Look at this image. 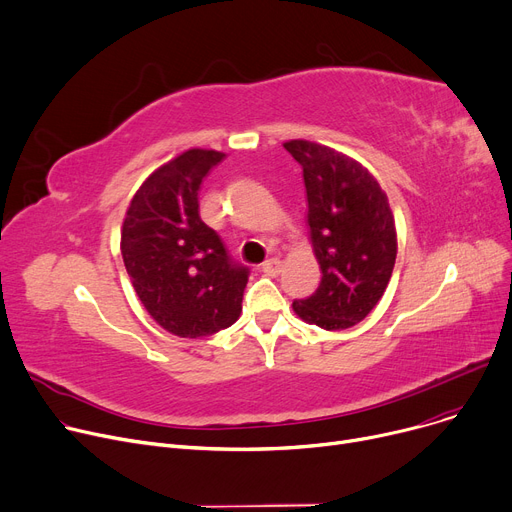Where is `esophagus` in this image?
I'll return each mask as SVG.
<instances>
[{
	"mask_svg": "<svg viewBox=\"0 0 512 512\" xmlns=\"http://www.w3.org/2000/svg\"><path fill=\"white\" fill-rule=\"evenodd\" d=\"M280 269H282V261L278 257H271V259L261 263V271L267 276H278Z\"/></svg>",
	"mask_w": 512,
	"mask_h": 512,
	"instance_id": "esophagus-1",
	"label": "esophagus"
}]
</instances>
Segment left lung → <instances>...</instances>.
<instances>
[{"label": "left lung", "instance_id": "left-lung-1", "mask_svg": "<svg viewBox=\"0 0 512 512\" xmlns=\"http://www.w3.org/2000/svg\"><path fill=\"white\" fill-rule=\"evenodd\" d=\"M284 148L302 166L311 241L321 284L294 300V313L327 331L360 323L387 290L397 257L389 199L356 160L327 146L290 140Z\"/></svg>", "mask_w": 512, "mask_h": 512}]
</instances>
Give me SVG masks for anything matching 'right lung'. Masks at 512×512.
<instances>
[{
	"mask_svg": "<svg viewBox=\"0 0 512 512\" xmlns=\"http://www.w3.org/2000/svg\"><path fill=\"white\" fill-rule=\"evenodd\" d=\"M226 154L193 148L135 191L121 230V255L152 319L179 337H206L243 311L249 267L228 257L199 218V185Z\"/></svg>",
	"mask_w": 512,
	"mask_h": 512,
	"instance_id": "add662e5",
	"label": "right lung"
}]
</instances>
